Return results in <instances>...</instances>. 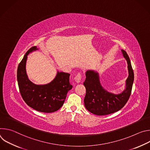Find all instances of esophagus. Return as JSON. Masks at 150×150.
<instances>
[{"mask_svg": "<svg viewBox=\"0 0 150 150\" xmlns=\"http://www.w3.org/2000/svg\"><path fill=\"white\" fill-rule=\"evenodd\" d=\"M81 78H82V76H81V74H78L74 78V79L75 81V82L76 83H79L81 81Z\"/></svg>", "mask_w": 150, "mask_h": 150, "instance_id": "1", "label": "esophagus"}]
</instances>
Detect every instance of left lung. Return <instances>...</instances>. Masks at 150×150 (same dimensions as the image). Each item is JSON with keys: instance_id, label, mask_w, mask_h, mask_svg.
<instances>
[{"instance_id": "obj_1", "label": "left lung", "mask_w": 150, "mask_h": 150, "mask_svg": "<svg viewBox=\"0 0 150 150\" xmlns=\"http://www.w3.org/2000/svg\"><path fill=\"white\" fill-rule=\"evenodd\" d=\"M127 64L128 77L126 80L125 88L119 94H114L103 88L100 81L99 74L88 69L85 72L86 78L83 82L86 88L84 98L85 107L90 112L98 116L113 113L120 110L129 99L134 80V71L130 59L126 52L121 50Z\"/></svg>"}]
</instances>
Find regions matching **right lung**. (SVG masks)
Masks as SVG:
<instances>
[{"label":"right lung","instance_id":"right-lung-1","mask_svg":"<svg viewBox=\"0 0 150 150\" xmlns=\"http://www.w3.org/2000/svg\"><path fill=\"white\" fill-rule=\"evenodd\" d=\"M38 50L36 46L30 49L19 63L17 81L20 93L28 105L43 113H52L63 105L68 92L72 88L69 82L70 74L57 71L55 78L49 83L37 85L28 78L26 71L28 55Z\"/></svg>","mask_w":150,"mask_h":150}]
</instances>
